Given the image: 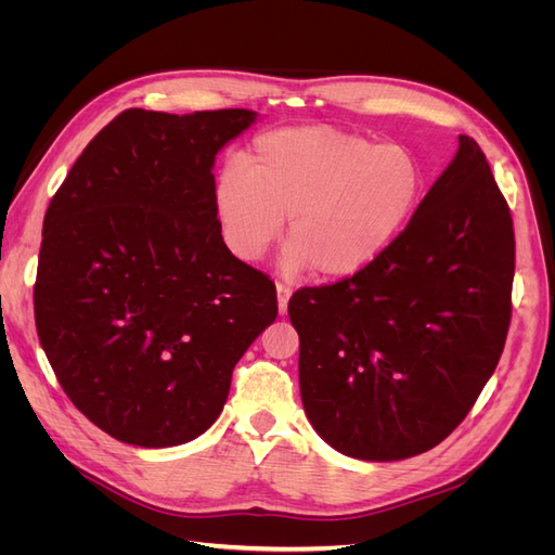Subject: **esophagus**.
<instances>
[{
  "instance_id": "34e87169",
  "label": "esophagus",
  "mask_w": 555,
  "mask_h": 555,
  "mask_svg": "<svg viewBox=\"0 0 555 555\" xmlns=\"http://www.w3.org/2000/svg\"><path fill=\"white\" fill-rule=\"evenodd\" d=\"M292 292H294V289H292V284H287V282H278V310H280V314L287 312Z\"/></svg>"
}]
</instances>
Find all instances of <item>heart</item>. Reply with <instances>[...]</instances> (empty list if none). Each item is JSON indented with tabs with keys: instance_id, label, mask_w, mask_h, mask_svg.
Instances as JSON below:
<instances>
[{
	"instance_id": "obj_1",
	"label": "heart",
	"mask_w": 555,
	"mask_h": 555,
	"mask_svg": "<svg viewBox=\"0 0 555 555\" xmlns=\"http://www.w3.org/2000/svg\"><path fill=\"white\" fill-rule=\"evenodd\" d=\"M426 171L408 145L326 125L263 133L243 162L222 166L212 210L241 261L261 259L287 227L282 268L328 280L363 273L410 227Z\"/></svg>"
}]
</instances>
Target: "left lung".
Segmentation results:
<instances>
[{"mask_svg":"<svg viewBox=\"0 0 555 555\" xmlns=\"http://www.w3.org/2000/svg\"><path fill=\"white\" fill-rule=\"evenodd\" d=\"M459 143L377 263L289 298L306 414L347 456L398 461L440 444L505 349L512 212L481 147Z\"/></svg>","mask_w":555,"mask_h":555,"instance_id":"left-lung-1","label":"left lung"}]
</instances>
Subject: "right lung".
Returning a JSON list of instances; mask_svg holds the SVG:
<instances>
[{
	"label": "right lung",
	"mask_w": 555,
	"mask_h": 555,
	"mask_svg": "<svg viewBox=\"0 0 555 555\" xmlns=\"http://www.w3.org/2000/svg\"><path fill=\"white\" fill-rule=\"evenodd\" d=\"M245 108H127L96 133L43 217L37 333L74 405L137 447L194 440L233 367L278 317L275 282L222 241L215 155Z\"/></svg>",
	"instance_id": "add662e5"
}]
</instances>
